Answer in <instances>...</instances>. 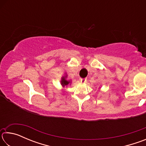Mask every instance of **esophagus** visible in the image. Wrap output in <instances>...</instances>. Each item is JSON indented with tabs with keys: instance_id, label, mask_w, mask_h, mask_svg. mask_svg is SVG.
<instances>
[{
	"instance_id": "34e87169",
	"label": "esophagus",
	"mask_w": 146,
	"mask_h": 146,
	"mask_svg": "<svg viewBox=\"0 0 146 146\" xmlns=\"http://www.w3.org/2000/svg\"><path fill=\"white\" fill-rule=\"evenodd\" d=\"M80 82L82 83H85L86 82V78H80Z\"/></svg>"
}]
</instances>
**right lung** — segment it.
Listing matches in <instances>:
<instances>
[{"label": "right lung", "mask_w": 146, "mask_h": 146, "mask_svg": "<svg viewBox=\"0 0 146 146\" xmlns=\"http://www.w3.org/2000/svg\"><path fill=\"white\" fill-rule=\"evenodd\" d=\"M67 77H68L67 75H66L62 76V78H61L60 84H61V85L63 88L66 87V86H67L68 84L71 85V83H72V82H71V80H67Z\"/></svg>", "instance_id": "obj_1"}]
</instances>
